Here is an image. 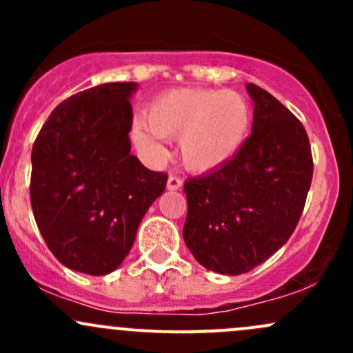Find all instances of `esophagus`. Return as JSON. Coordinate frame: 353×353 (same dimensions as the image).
Here are the masks:
<instances>
[{"instance_id": "34e87169", "label": "esophagus", "mask_w": 353, "mask_h": 353, "mask_svg": "<svg viewBox=\"0 0 353 353\" xmlns=\"http://www.w3.org/2000/svg\"><path fill=\"white\" fill-rule=\"evenodd\" d=\"M181 186H183V181H181L179 177L169 176V179H167V190L177 191V190H181Z\"/></svg>"}]
</instances>
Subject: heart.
<instances>
[{
	"label": "heart",
	"instance_id": "heart-1",
	"mask_svg": "<svg viewBox=\"0 0 353 353\" xmlns=\"http://www.w3.org/2000/svg\"><path fill=\"white\" fill-rule=\"evenodd\" d=\"M131 138L148 159L163 155L160 138H177V155L188 170L208 174L232 162L248 141L252 109L243 94L219 88H172L152 99Z\"/></svg>",
	"mask_w": 353,
	"mask_h": 353
}]
</instances>
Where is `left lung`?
I'll return each instance as SVG.
<instances>
[{
  "mask_svg": "<svg viewBox=\"0 0 353 353\" xmlns=\"http://www.w3.org/2000/svg\"><path fill=\"white\" fill-rule=\"evenodd\" d=\"M251 137L215 172L184 183V243L194 259L220 275H241L287 243L304 210L312 155L301 121L272 94L245 85Z\"/></svg>",
  "mask_w": 353,
  "mask_h": 353,
  "instance_id": "8db88e82",
  "label": "left lung"
}]
</instances>
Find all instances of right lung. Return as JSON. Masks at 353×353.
Here are the masks:
<instances>
[{"label": "right lung", "instance_id": "add662e5", "mask_svg": "<svg viewBox=\"0 0 353 353\" xmlns=\"http://www.w3.org/2000/svg\"><path fill=\"white\" fill-rule=\"evenodd\" d=\"M134 81L71 95L48 117L32 147L30 203L61 265L102 276L119 268L167 176L131 155Z\"/></svg>", "mask_w": 353, "mask_h": 353}]
</instances>
